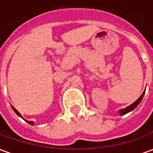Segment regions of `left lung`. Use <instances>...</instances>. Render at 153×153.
Masks as SVG:
<instances>
[{"label":"left lung","instance_id":"left-lung-1","mask_svg":"<svg viewBox=\"0 0 153 153\" xmlns=\"http://www.w3.org/2000/svg\"><path fill=\"white\" fill-rule=\"evenodd\" d=\"M144 94H145V91H144V92H143V93L142 94V95H141V96H140V97H139V98H138L137 100L135 101V102L132 103V104H131V105H129V106L126 107L125 109H121V110H120L119 113H120V116H122V115H126V113H128V112L131 111H133L134 109H135L136 107L138 105L140 104V102L142 101V98H143V96H144Z\"/></svg>","mask_w":153,"mask_h":153}]
</instances>
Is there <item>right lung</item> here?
I'll return each instance as SVG.
<instances>
[{
	"mask_svg": "<svg viewBox=\"0 0 153 153\" xmlns=\"http://www.w3.org/2000/svg\"><path fill=\"white\" fill-rule=\"evenodd\" d=\"M11 107H12V109H13V111H15L16 114V115H17L18 116H20V117H22V116H21V114H20L19 112L17 111H16V110L15 108H14L13 106H11ZM26 120V121H27V123H29L30 125H34V122H33V121H29V120Z\"/></svg>",
	"mask_w": 153,
	"mask_h": 153,
	"instance_id": "right-lung-1",
	"label": "right lung"
}]
</instances>
